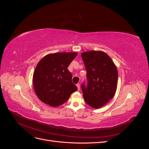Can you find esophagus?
Segmentation results:
<instances>
[{
  "instance_id": "esophagus-1",
  "label": "esophagus",
  "mask_w": 149,
  "mask_h": 149,
  "mask_svg": "<svg viewBox=\"0 0 149 149\" xmlns=\"http://www.w3.org/2000/svg\"><path fill=\"white\" fill-rule=\"evenodd\" d=\"M76 86H77V88H78V91H79V90H80V84L79 83L76 84Z\"/></svg>"
}]
</instances>
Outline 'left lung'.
<instances>
[{
  "mask_svg": "<svg viewBox=\"0 0 149 149\" xmlns=\"http://www.w3.org/2000/svg\"><path fill=\"white\" fill-rule=\"evenodd\" d=\"M86 70L87 85L81 84L84 100L89 106L97 109L114 97L118 86V73L109 55L101 51L81 53Z\"/></svg>",
  "mask_w": 149,
  "mask_h": 149,
  "instance_id": "1",
  "label": "left lung"
}]
</instances>
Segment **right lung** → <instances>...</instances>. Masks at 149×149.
Returning a JSON list of instances; mask_svg holds the SVG:
<instances>
[{
    "label": "right lung",
    "mask_w": 149,
    "mask_h": 149,
    "mask_svg": "<svg viewBox=\"0 0 149 149\" xmlns=\"http://www.w3.org/2000/svg\"><path fill=\"white\" fill-rule=\"evenodd\" d=\"M77 55L76 52L49 54L38 62L33 76V84L40 101L57 107L77 91L72 82V74L68 70Z\"/></svg>",
    "instance_id": "add662e5"
}]
</instances>
